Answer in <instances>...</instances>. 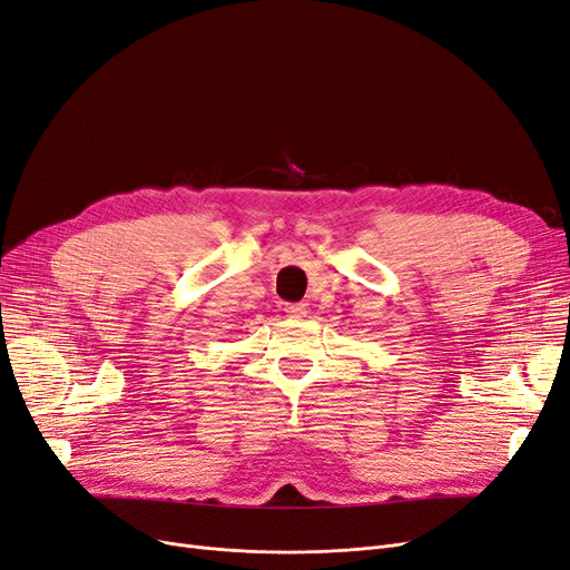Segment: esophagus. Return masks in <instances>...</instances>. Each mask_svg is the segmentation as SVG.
Instances as JSON below:
<instances>
[{"instance_id":"esophagus-1","label":"esophagus","mask_w":570,"mask_h":570,"mask_svg":"<svg viewBox=\"0 0 570 570\" xmlns=\"http://www.w3.org/2000/svg\"><path fill=\"white\" fill-rule=\"evenodd\" d=\"M285 313L289 317H297V321H302V317L308 313L306 311V304H285Z\"/></svg>"}]
</instances>
